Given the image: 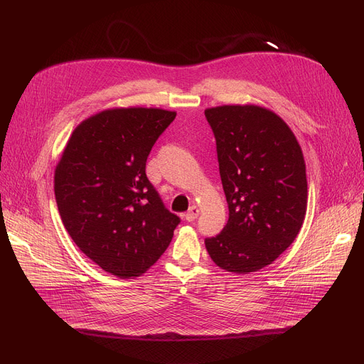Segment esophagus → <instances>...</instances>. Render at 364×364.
<instances>
[{
    "label": "esophagus",
    "instance_id": "esophagus-1",
    "mask_svg": "<svg viewBox=\"0 0 364 364\" xmlns=\"http://www.w3.org/2000/svg\"><path fill=\"white\" fill-rule=\"evenodd\" d=\"M198 215H199V208L196 207V205H192L191 208H188V211L186 213V220L187 221H193V220H196L198 218Z\"/></svg>",
    "mask_w": 364,
    "mask_h": 364
}]
</instances>
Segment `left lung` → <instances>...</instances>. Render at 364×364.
<instances>
[{"label": "left lung", "mask_w": 364, "mask_h": 364, "mask_svg": "<svg viewBox=\"0 0 364 364\" xmlns=\"http://www.w3.org/2000/svg\"><path fill=\"white\" fill-rule=\"evenodd\" d=\"M215 136L229 220L205 240L213 262L233 274L256 272L286 251L308 205L302 149L289 124L260 105L205 109Z\"/></svg>", "instance_id": "1"}]
</instances>
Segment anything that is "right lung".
Listing matches in <instances>:
<instances>
[{"label":"right lung","mask_w":364,"mask_h":364,"mask_svg":"<svg viewBox=\"0 0 364 364\" xmlns=\"http://www.w3.org/2000/svg\"><path fill=\"white\" fill-rule=\"evenodd\" d=\"M176 116L162 108L104 109L77 126L56 165L62 223L92 262L119 278L144 274L180 223L146 176L150 150Z\"/></svg>","instance_id":"right-lung-1"}]
</instances>
